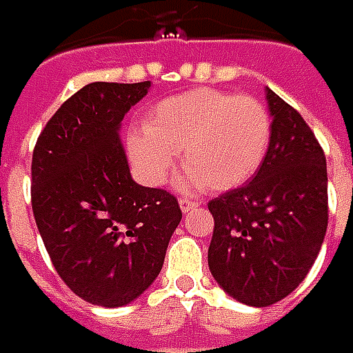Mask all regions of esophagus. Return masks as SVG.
Here are the masks:
<instances>
[{
  "label": "esophagus",
  "mask_w": 353,
  "mask_h": 353,
  "mask_svg": "<svg viewBox=\"0 0 353 353\" xmlns=\"http://www.w3.org/2000/svg\"><path fill=\"white\" fill-rule=\"evenodd\" d=\"M179 204H181V210L186 214V212H190V210H194V208H196L198 200H194V198L184 196V198H181V200H179Z\"/></svg>",
  "instance_id": "esophagus-1"
}]
</instances>
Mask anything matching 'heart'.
Masks as SVG:
<instances>
[{
	"instance_id": "heart-1",
	"label": "heart",
	"mask_w": 353,
	"mask_h": 353,
	"mask_svg": "<svg viewBox=\"0 0 353 353\" xmlns=\"http://www.w3.org/2000/svg\"><path fill=\"white\" fill-rule=\"evenodd\" d=\"M271 137V116L259 100L196 88L155 103L143 128L128 133L125 149L137 176L149 186L169 181L174 153L183 151L190 183L230 190L259 170Z\"/></svg>"
}]
</instances>
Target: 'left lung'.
Here are the masks:
<instances>
[{
  "instance_id": "8db88e82",
  "label": "left lung",
  "mask_w": 353,
  "mask_h": 353,
  "mask_svg": "<svg viewBox=\"0 0 353 353\" xmlns=\"http://www.w3.org/2000/svg\"><path fill=\"white\" fill-rule=\"evenodd\" d=\"M273 137L251 183L208 202V267L239 303L291 294L319 255L328 225L326 157L303 116L267 88Z\"/></svg>"
}]
</instances>
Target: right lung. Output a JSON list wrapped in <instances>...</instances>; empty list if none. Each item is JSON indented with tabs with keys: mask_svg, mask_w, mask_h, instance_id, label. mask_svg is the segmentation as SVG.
Listing matches in <instances>:
<instances>
[{
	"mask_svg": "<svg viewBox=\"0 0 353 353\" xmlns=\"http://www.w3.org/2000/svg\"><path fill=\"white\" fill-rule=\"evenodd\" d=\"M149 82H92L57 110L34 143L31 204L57 273L86 303L116 308L161 273L183 218L179 200L131 179L119 123Z\"/></svg>",
	"mask_w": 353,
	"mask_h": 353,
	"instance_id": "obj_1",
	"label": "right lung"
}]
</instances>
